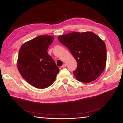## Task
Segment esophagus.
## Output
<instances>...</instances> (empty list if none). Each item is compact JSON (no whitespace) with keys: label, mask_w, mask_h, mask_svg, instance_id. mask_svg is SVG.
I'll use <instances>...</instances> for the list:
<instances>
[{"label":"esophagus","mask_w":123,"mask_h":123,"mask_svg":"<svg viewBox=\"0 0 123 123\" xmlns=\"http://www.w3.org/2000/svg\"><path fill=\"white\" fill-rule=\"evenodd\" d=\"M66 67V64H63V65H62V66H61V67H62V68H65Z\"/></svg>","instance_id":"1"}]
</instances>
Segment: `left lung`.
Here are the masks:
<instances>
[{"mask_svg":"<svg viewBox=\"0 0 123 123\" xmlns=\"http://www.w3.org/2000/svg\"><path fill=\"white\" fill-rule=\"evenodd\" d=\"M69 50L77 62L73 72L79 81H93L103 72L106 63V47L104 42L92 32H73L58 37Z\"/></svg>","mask_w":123,"mask_h":123,"instance_id":"1","label":"left lung"}]
</instances>
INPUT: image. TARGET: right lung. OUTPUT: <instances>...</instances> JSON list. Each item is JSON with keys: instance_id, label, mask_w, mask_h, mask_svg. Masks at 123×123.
<instances>
[{"instance_id": "right-lung-1", "label": "right lung", "mask_w": 123, "mask_h": 123, "mask_svg": "<svg viewBox=\"0 0 123 123\" xmlns=\"http://www.w3.org/2000/svg\"><path fill=\"white\" fill-rule=\"evenodd\" d=\"M54 39L52 36L41 35L24 43L19 49L18 71L29 84L36 88L49 87L60 70L47 52Z\"/></svg>"}]
</instances>
